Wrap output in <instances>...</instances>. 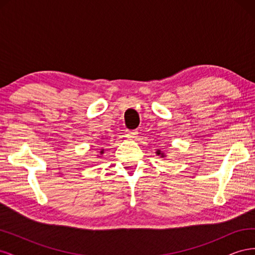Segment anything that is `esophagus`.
I'll return each instance as SVG.
<instances>
[{"label": "esophagus", "mask_w": 255, "mask_h": 255, "mask_svg": "<svg viewBox=\"0 0 255 255\" xmlns=\"http://www.w3.org/2000/svg\"><path fill=\"white\" fill-rule=\"evenodd\" d=\"M137 134H138V132L135 129H130V130L127 129L126 130V135H127L128 138H129V139H134V138H136Z\"/></svg>", "instance_id": "34e87169"}]
</instances>
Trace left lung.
<instances>
[{
    "instance_id": "8db88e82",
    "label": "left lung",
    "mask_w": 255,
    "mask_h": 255,
    "mask_svg": "<svg viewBox=\"0 0 255 255\" xmlns=\"http://www.w3.org/2000/svg\"><path fill=\"white\" fill-rule=\"evenodd\" d=\"M156 154H157V155H160V157H164V156H165V154H164L163 152H161L160 150H157V151H156Z\"/></svg>"
}]
</instances>
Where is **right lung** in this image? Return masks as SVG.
Masks as SVG:
<instances>
[{"label": "right lung", "instance_id": "right-lung-1", "mask_svg": "<svg viewBox=\"0 0 255 255\" xmlns=\"http://www.w3.org/2000/svg\"><path fill=\"white\" fill-rule=\"evenodd\" d=\"M104 153V150H101V151H100V154H103Z\"/></svg>", "mask_w": 255, "mask_h": 255}]
</instances>
